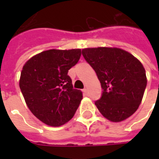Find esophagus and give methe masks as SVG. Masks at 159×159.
I'll return each instance as SVG.
<instances>
[{
	"instance_id": "34e87169",
	"label": "esophagus",
	"mask_w": 159,
	"mask_h": 159,
	"mask_svg": "<svg viewBox=\"0 0 159 159\" xmlns=\"http://www.w3.org/2000/svg\"><path fill=\"white\" fill-rule=\"evenodd\" d=\"M83 92H84L85 95H88V90L87 89V88H85V89H83Z\"/></svg>"
}]
</instances>
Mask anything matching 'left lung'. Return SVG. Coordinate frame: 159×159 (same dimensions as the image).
Wrapping results in <instances>:
<instances>
[{"label":"left lung","instance_id":"obj_1","mask_svg":"<svg viewBox=\"0 0 159 159\" xmlns=\"http://www.w3.org/2000/svg\"><path fill=\"white\" fill-rule=\"evenodd\" d=\"M82 55L97 73L103 92L95 102L105 118L120 122L131 116L143 99L147 85L145 69L138 58L119 48L82 49Z\"/></svg>","mask_w":159,"mask_h":159}]
</instances>
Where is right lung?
Wrapping results in <instances>:
<instances>
[{"label":"right lung","instance_id":"obj_1","mask_svg":"<svg viewBox=\"0 0 159 159\" xmlns=\"http://www.w3.org/2000/svg\"><path fill=\"white\" fill-rule=\"evenodd\" d=\"M81 54L80 48L49 49L33 56L23 66L19 85L26 105L47 125L66 124L81 103L82 92L73 89L67 75Z\"/></svg>","mask_w":159,"mask_h":159}]
</instances>
